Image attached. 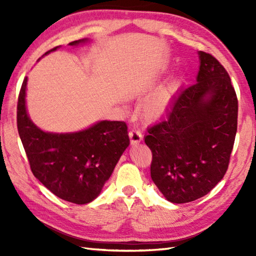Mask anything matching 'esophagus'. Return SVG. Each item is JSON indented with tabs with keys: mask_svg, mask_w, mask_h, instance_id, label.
Returning a JSON list of instances; mask_svg holds the SVG:
<instances>
[{
	"mask_svg": "<svg viewBox=\"0 0 256 256\" xmlns=\"http://www.w3.org/2000/svg\"><path fill=\"white\" fill-rule=\"evenodd\" d=\"M128 136H130V140H131V144L132 145L138 144V143L140 142V140H143L142 132H140V130H136V128L131 130V131L128 132Z\"/></svg>",
	"mask_w": 256,
	"mask_h": 256,
	"instance_id": "obj_1",
	"label": "esophagus"
}]
</instances>
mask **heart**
Segmentation results:
<instances>
[{
  "instance_id": "b5f03b06",
  "label": "heart",
  "mask_w": 256,
  "mask_h": 256,
  "mask_svg": "<svg viewBox=\"0 0 256 256\" xmlns=\"http://www.w3.org/2000/svg\"><path fill=\"white\" fill-rule=\"evenodd\" d=\"M178 86V81L174 80L172 82L160 86L144 102L142 106L143 116L146 120H155L160 118L170 106L172 98Z\"/></svg>"
}]
</instances>
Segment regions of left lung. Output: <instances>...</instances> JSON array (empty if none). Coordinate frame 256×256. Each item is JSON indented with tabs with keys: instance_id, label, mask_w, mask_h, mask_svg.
<instances>
[{
	"instance_id": "obj_1",
	"label": "left lung",
	"mask_w": 256,
	"mask_h": 256,
	"mask_svg": "<svg viewBox=\"0 0 256 256\" xmlns=\"http://www.w3.org/2000/svg\"><path fill=\"white\" fill-rule=\"evenodd\" d=\"M197 82L182 89L167 116L148 128L150 177L164 197L186 204L214 189L229 167L238 98L224 67L199 52Z\"/></svg>"
}]
</instances>
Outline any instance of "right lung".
I'll return each mask as SVG.
<instances>
[{
    "mask_svg": "<svg viewBox=\"0 0 256 256\" xmlns=\"http://www.w3.org/2000/svg\"><path fill=\"white\" fill-rule=\"evenodd\" d=\"M86 40L69 42L76 46ZM59 46L45 52L56 50ZM27 77L18 102V130L32 172L62 200L86 204L96 199L130 144L122 121H101L76 133H48L30 121L25 106Z\"/></svg>",
    "mask_w": 256,
    "mask_h": 256,
    "instance_id": "add662e5",
    "label": "right lung"
}]
</instances>
